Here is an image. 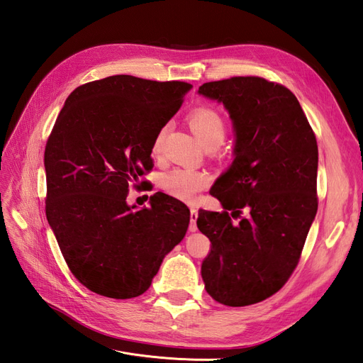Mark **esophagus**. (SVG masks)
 <instances>
[{
	"instance_id": "34e87169",
	"label": "esophagus",
	"mask_w": 363,
	"mask_h": 363,
	"mask_svg": "<svg viewBox=\"0 0 363 363\" xmlns=\"http://www.w3.org/2000/svg\"><path fill=\"white\" fill-rule=\"evenodd\" d=\"M196 219H199V211L195 207L191 208V224H189V232H196Z\"/></svg>"
}]
</instances>
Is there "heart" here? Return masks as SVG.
I'll use <instances>...</instances> for the list:
<instances>
[{"label":"heart","mask_w":363,"mask_h":363,"mask_svg":"<svg viewBox=\"0 0 363 363\" xmlns=\"http://www.w3.org/2000/svg\"><path fill=\"white\" fill-rule=\"evenodd\" d=\"M189 125L194 135L199 138L201 144L208 142H223L225 136V123L223 116L211 107H196L189 113ZM164 130H159V133L152 142V152H159L162 147V140L164 136ZM211 183V175L206 171L194 168H174L163 175L162 186L171 195L177 196L180 200L192 201L200 192Z\"/></svg>","instance_id":"b5f03b06"}]
</instances>
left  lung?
I'll use <instances>...</instances> for the list:
<instances>
[{
  "instance_id": "left-lung-1",
  "label": "left lung",
  "mask_w": 363,
  "mask_h": 363,
  "mask_svg": "<svg viewBox=\"0 0 363 363\" xmlns=\"http://www.w3.org/2000/svg\"><path fill=\"white\" fill-rule=\"evenodd\" d=\"M199 94L224 106L235 133L233 162L212 194L224 212L200 208L196 219L212 244L201 277L218 303L250 306L276 294L298 263L318 211L316 139L281 84L233 77Z\"/></svg>"
}]
</instances>
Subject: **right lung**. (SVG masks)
Returning <instances> with one entry per match:
<instances>
[{"mask_svg":"<svg viewBox=\"0 0 363 363\" xmlns=\"http://www.w3.org/2000/svg\"><path fill=\"white\" fill-rule=\"evenodd\" d=\"M192 84L112 75L67 98L45 148L47 219L71 272L108 298L144 294L189 227L186 204L163 192L128 206L152 168V142Z\"/></svg>","mask_w":363,"mask_h":363,"instance_id":"obj_1","label":"right lung"}]
</instances>
